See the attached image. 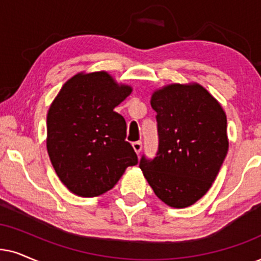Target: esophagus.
<instances>
[{
  "label": "esophagus",
  "mask_w": 261,
  "mask_h": 261,
  "mask_svg": "<svg viewBox=\"0 0 261 261\" xmlns=\"http://www.w3.org/2000/svg\"><path fill=\"white\" fill-rule=\"evenodd\" d=\"M133 148H134V150L136 151V154H140V151L142 149V143L141 142H134Z\"/></svg>",
  "instance_id": "1"
}]
</instances>
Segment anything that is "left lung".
I'll return each instance as SVG.
<instances>
[{
  "instance_id": "8db88e82",
  "label": "left lung",
  "mask_w": 261,
  "mask_h": 261,
  "mask_svg": "<svg viewBox=\"0 0 261 261\" xmlns=\"http://www.w3.org/2000/svg\"><path fill=\"white\" fill-rule=\"evenodd\" d=\"M156 112V156H142L140 169L155 195L170 207L186 208L216 179L229 149L226 114L197 83L169 84L151 94Z\"/></svg>"
}]
</instances>
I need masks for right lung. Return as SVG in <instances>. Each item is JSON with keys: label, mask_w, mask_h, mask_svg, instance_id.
I'll use <instances>...</instances> for the list:
<instances>
[{"label": "right lung", "mask_w": 261, "mask_h": 261, "mask_svg": "<svg viewBox=\"0 0 261 261\" xmlns=\"http://www.w3.org/2000/svg\"><path fill=\"white\" fill-rule=\"evenodd\" d=\"M133 91L106 71L79 72L62 85L47 114V149L71 193L95 197L111 190L137 155L114 108Z\"/></svg>", "instance_id": "right-lung-1"}]
</instances>
